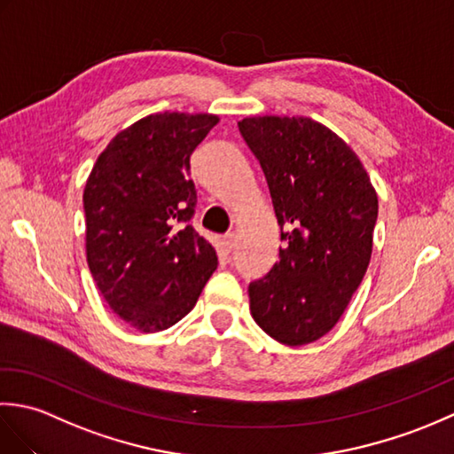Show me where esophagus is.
<instances>
[{"label": "esophagus", "instance_id": "obj_1", "mask_svg": "<svg viewBox=\"0 0 454 454\" xmlns=\"http://www.w3.org/2000/svg\"><path fill=\"white\" fill-rule=\"evenodd\" d=\"M222 247H224V252H232L234 234H226L224 238H222Z\"/></svg>", "mask_w": 454, "mask_h": 454}]
</instances>
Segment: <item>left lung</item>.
Listing matches in <instances>:
<instances>
[{
  "label": "left lung",
  "instance_id": "left-lung-1",
  "mask_svg": "<svg viewBox=\"0 0 454 454\" xmlns=\"http://www.w3.org/2000/svg\"><path fill=\"white\" fill-rule=\"evenodd\" d=\"M262 163L283 247L249 285V310L283 345L320 340L340 322L372 254L379 197L356 153L308 117H246L238 122Z\"/></svg>",
  "mask_w": 454,
  "mask_h": 454
}]
</instances>
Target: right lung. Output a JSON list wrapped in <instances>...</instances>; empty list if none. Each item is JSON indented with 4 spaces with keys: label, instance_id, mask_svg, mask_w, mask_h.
Here are the masks:
<instances>
[{
    "label": "right lung",
    "instance_id": "obj_1",
    "mask_svg": "<svg viewBox=\"0 0 454 454\" xmlns=\"http://www.w3.org/2000/svg\"><path fill=\"white\" fill-rule=\"evenodd\" d=\"M220 119L156 113L121 130L83 189L85 254L105 302L140 333L168 330L197 304L218 257L189 220L191 153Z\"/></svg>",
    "mask_w": 454,
    "mask_h": 454
}]
</instances>
